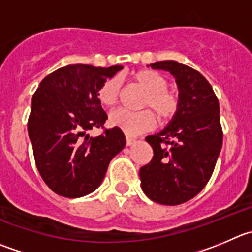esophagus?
<instances>
[{"mask_svg":"<svg viewBox=\"0 0 252 252\" xmlns=\"http://www.w3.org/2000/svg\"><path fill=\"white\" fill-rule=\"evenodd\" d=\"M135 142H136L135 138L130 137V136H126V145H127V146H132V145H135Z\"/></svg>","mask_w":252,"mask_h":252,"instance_id":"esophagus-1","label":"esophagus"}]
</instances>
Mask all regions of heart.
I'll list each match as a JSON object with an SVG mask.
<instances>
[{"mask_svg":"<svg viewBox=\"0 0 252 252\" xmlns=\"http://www.w3.org/2000/svg\"><path fill=\"white\" fill-rule=\"evenodd\" d=\"M132 79L146 92L142 107H150L156 112L160 121L172 119L178 111L179 99L173 92L168 90V81L163 75L152 69H142L132 74ZM120 80L110 78L101 84L97 92V99L104 106L114 107L119 101ZM151 110L127 111L120 109L111 112L109 122L114 127L120 128L126 135L136 136L151 130L156 125V117Z\"/></svg>","mask_w":252,"mask_h":252,"instance_id":"heart-1","label":"heart"}]
</instances>
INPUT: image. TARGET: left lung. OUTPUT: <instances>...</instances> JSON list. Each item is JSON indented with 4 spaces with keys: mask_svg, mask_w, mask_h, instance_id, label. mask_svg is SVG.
Returning <instances> with one entry per match:
<instances>
[{
    "mask_svg": "<svg viewBox=\"0 0 252 252\" xmlns=\"http://www.w3.org/2000/svg\"><path fill=\"white\" fill-rule=\"evenodd\" d=\"M151 68L169 71L179 90V107L168 126L146 137L153 157L141 167V187L151 200L163 205L188 202L207 186L222 145L218 97L207 79L174 61Z\"/></svg>",
    "mask_w": 252,
    "mask_h": 252,
    "instance_id": "left-lung-1",
    "label": "left lung"
}]
</instances>
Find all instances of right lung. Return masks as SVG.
<instances>
[{
    "label": "right lung",
    "mask_w": 252,
    "mask_h": 252,
    "mask_svg": "<svg viewBox=\"0 0 252 252\" xmlns=\"http://www.w3.org/2000/svg\"><path fill=\"white\" fill-rule=\"evenodd\" d=\"M121 65L96 68L73 64L40 81L32 99L28 135L35 166L43 181L58 195L79 198L101 184L110 160L125 147L120 128L96 137L88 131L102 128L106 112L97 92Z\"/></svg>",
    "instance_id": "add662e5"
}]
</instances>
